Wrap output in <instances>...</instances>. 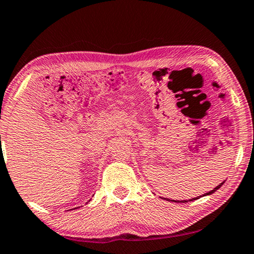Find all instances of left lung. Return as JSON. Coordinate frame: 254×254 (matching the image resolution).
I'll return each mask as SVG.
<instances>
[{"instance_id": "obj_1", "label": "left lung", "mask_w": 254, "mask_h": 254, "mask_svg": "<svg viewBox=\"0 0 254 254\" xmlns=\"http://www.w3.org/2000/svg\"><path fill=\"white\" fill-rule=\"evenodd\" d=\"M223 184H224V182H222V183H221L219 186H216L215 189H213V190H211V192L205 193V194L203 195V196H205V195H211V194H213V193H214V192H216V190H219V189L221 188V186L223 185ZM199 197H202V196H199ZM199 197H195V198H192V199H189V201H194V199H197V198H199ZM164 199H167V198H164ZM167 201H172V199H167ZM189 201H174V199H173L172 202H177V203H180V202H181V203H185V202H189Z\"/></svg>"}]
</instances>
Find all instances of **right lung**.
I'll use <instances>...</instances> for the list:
<instances>
[{"mask_svg": "<svg viewBox=\"0 0 254 254\" xmlns=\"http://www.w3.org/2000/svg\"><path fill=\"white\" fill-rule=\"evenodd\" d=\"M0 137H1V136H0Z\"/></svg>", "mask_w": 254, "mask_h": 254, "instance_id": "add662e5", "label": "right lung"}]
</instances>
